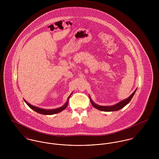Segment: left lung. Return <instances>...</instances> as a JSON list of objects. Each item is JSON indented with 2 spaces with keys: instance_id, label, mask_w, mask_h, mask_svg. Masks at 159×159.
<instances>
[{
  "instance_id": "obj_1",
  "label": "left lung",
  "mask_w": 159,
  "mask_h": 159,
  "mask_svg": "<svg viewBox=\"0 0 159 159\" xmlns=\"http://www.w3.org/2000/svg\"><path fill=\"white\" fill-rule=\"evenodd\" d=\"M136 91V90H135ZM135 91H134L133 92V93L129 97H128L127 98H126L125 100H122L121 102H120L119 103H118L117 104L113 105V106H111V107H100V106H98L97 105H94L93 107L98 109V110H102V111H117V110H120L121 108H122L123 107H124L127 104H128L130 101L131 100L132 98L133 97L134 95L135 94Z\"/></svg>"
}]
</instances>
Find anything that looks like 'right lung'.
Masks as SVG:
<instances>
[{
	"label": "right lung",
	"mask_w": 159,
	"mask_h": 159,
	"mask_svg": "<svg viewBox=\"0 0 159 159\" xmlns=\"http://www.w3.org/2000/svg\"><path fill=\"white\" fill-rule=\"evenodd\" d=\"M25 102L27 103V105L33 110H34L35 111L39 113L40 114H56L62 111L63 110H64L66 108V105L62 107L61 108H59L58 109H56V110H43V109H41L39 108L38 107H34L30 104H29V103H27L26 101H25Z\"/></svg>",
	"instance_id": "obj_1"
}]
</instances>
